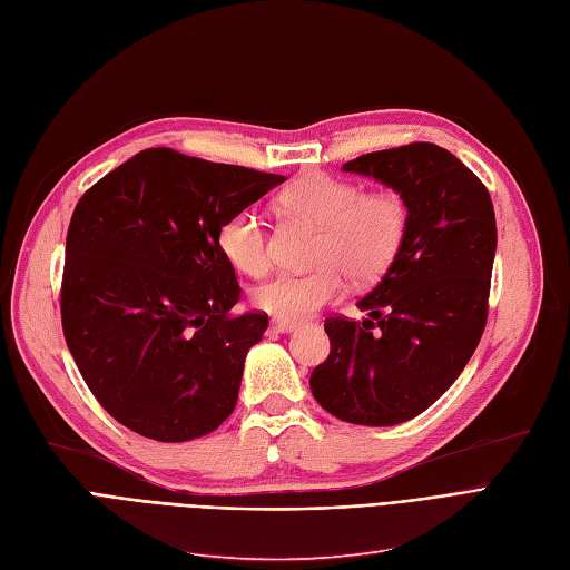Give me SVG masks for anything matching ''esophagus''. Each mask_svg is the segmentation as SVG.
I'll list each match as a JSON object with an SVG mask.
<instances>
[{
  "label": "esophagus",
  "instance_id": "esophagus-1",
  "mask_svg": "<svg viewBox=\"0 0 570 570\" xmlns=\"http://www.w3.org/2000/svg\"><path fill=\"white\" fill-rule=\"evenodd\" d=\"M293 328H298V322L279 320V317L269 322V331H274V333H288V331H293Z\"/></svg>",
  "mask_w": 570,
  "mask_h": 570
}]
</instances>
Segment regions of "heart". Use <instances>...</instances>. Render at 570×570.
<instances>
[{
	"label": "heart",
	"mask_w": 570,
	"mask_h": 570,
	"mask_svg": "<svg viewBox=\"0 0 570 570\" xmlns=\"http://www.w3.org/2000/svg\"><path fill=\"white\" fill-rule=\"evenodd\" d=\"M282 206L293 216L320 225L309 272H279L256 286L253 303L282 320H301L338 301L347 277L356 284L381 279L394 263L409 227L404 199L387 189H364L328 174H307L291 183ZM218 246L232 267L263 274L269 265L267 227L258 210L242 208L223 220Z\"/></svg>",
	"instance_id": "heart-1"
}]
</instances>
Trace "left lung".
I'll use <instances>...</instances> for the list:
<instances>
[{
	"mask_svg": "<svg viewBox=\"0 0 570 570\" xmlns=\"http://www.w3.org/2000/svg\"><path fill=\"white\" fill-rule=\"evenodd\" d=\"M343 171L396 189L409 227L394 263L360 303L368 320L333 314L326 362L309 375L322 409L387 428L430 409L468 366L489 317L495 210L487 185L434 142L347 161Z\"/></svg>",
	"mask_w": 570,
	"mask_h": 570,
	"instance_id": "1",
	"label": "left lung"
}]
</instances>
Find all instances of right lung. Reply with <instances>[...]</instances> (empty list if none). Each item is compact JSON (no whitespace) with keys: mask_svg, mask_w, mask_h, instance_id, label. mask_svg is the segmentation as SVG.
<instances>
[{"mask_svg":"<svg viewBox=\"0 0 570 570\" xmlns=\"http://www.w3.org/2000/svg\"><path fill=\"white\" fill-rule=\"evenodd\" d=\"M284 180L150 147L81 195L60 322L83 383L117 423L171 444L235 411L267 314L232 312L242 288L218 229Z\"/></svg>","mask_w":570,"mask_h":570,"instance_id":"add662e5","label":"right lung"}]
</instances>
